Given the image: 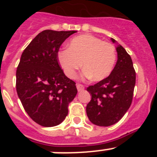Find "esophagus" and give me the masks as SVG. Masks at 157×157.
<instances>
[{
  "mask_svg": "<svg viewBox=\"0 0 157 157\" xmlns=\"http://www.w3.org/2000/svg\"><path fill=\"white\" fill-rule=\"evenodd\" d=\"M76 86H77L78 91V92H81V91H82L83 90L85 89L84 86L82 85V84H77V85H76Z\"/></svg>",
  "mask_w": 157,
  "mask_h": 157,
  "instance_id": "esophagus-1",
  "label": "esophagus"
}]
</instances>
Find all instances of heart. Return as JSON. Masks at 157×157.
<instances>
[{"instance_id":"obj_1","label":"heart","mask_w":157,"mask_h":157,"mask_svg":"<svg viewBox=\"0 0 157 157\" xmlns=\"http://www.w3.org/2000/svg\"><path fill=\"white\" fill-rule=\"evenodd\" d=\"M57 58L63 72L70 78L76 77L82 65L83 77L101 81L113 70L116 52L110 43L94 36L83 34L73 37L69 41L68 48L58 52Z\"/></svg>"}]
</instances>
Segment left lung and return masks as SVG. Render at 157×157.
I'll use <instances>...</instances> for the list:
<instances>
[{
  "label": "left lung",
  "instance_id": "left-lung-1",
  "mask_svg": "<svg viewBox=\"0 0 157 157\" xmlns=\"http://www.w3.org/2000/svg\"><path fill=\"white\" fill-rule=\"evenodd\" d=\"M116 43L118 59L109 77L87 88L91 101L86 114L92 123L100 127L112 126L122 119L130 108L135 86L136 73L131 57L122 45Z\"/></svg>",
  "mask_w": 157,
  "mask_h": 157
}]
</instances>
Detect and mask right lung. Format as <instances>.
Returning <instances> with one entry per match:
<instances>
[{"label":"right lung","instance_id":"right-lung-1","mask_svg":"<svg viewBox=\"0 0 157 157\" xmlns=\"http://www.w3.org/2000/svg\"><path fill=\"white\" fill-rule=\"evenodd\" d=\"M71 31L45 30L37 34L22 53L16 71V91L28 116L45 127L59 125L77 94L75 82L58 63V51Z\"/></svg>","mask_w":157,"mask_h":157}]
</instances>
